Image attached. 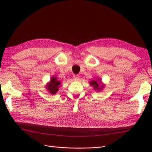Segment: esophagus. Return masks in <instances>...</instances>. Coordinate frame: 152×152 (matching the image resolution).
<instances>
[{"instance_id":"34e87169","label":"esophagus","mask_w":152,"mask_h":152,"mask_svg":"<svg viewBox=\"0 0 152 152\" xmlns=\"http://www.w3.org/2000/svg\"><path fill=\"white\" fill-rule=\"evenodd\" d=\"M73 80H74V81H78V80H80V76L78 75H74Z\"/></svg>"}]
</instances>
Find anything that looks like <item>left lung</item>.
<instances>
[{
  "mask_svg": "<svg viewBox=\"0 0 152 152\" xmlns=\"http://www.w3.org/2000/svg\"><path fill=\"white\" fill-rule=\"evenodd\" d=\"M90 85L93 87V89L98 92L102 91V90L104 88V84L102 83L101 78H97L95 80H91L89 82Z\"/></svg>",
  "mask_w": 152,
  "mask_h": 152,
  "instance_id": "1",
  "label": "left lung"
}]
</instances>
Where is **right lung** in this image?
I'll use <instances>...</instances> for the list:
<instances>
[{"instance_id":"right-lung-1","label":"right lung","mask_w":152,"mask_h":152,"mask_svg":"<svg viewBox=\"0 0 152 152\" xmlns=\"http://www.w3.org/2000/svg\"><path fill=\"white\" fill-rule=\"evenodd\" d=\"M61 84V82L58 80L57 77L53 76L51 78L50 82L46 84V89L51 95H55L59 91Z\"/></svg>"}]
</instances>
